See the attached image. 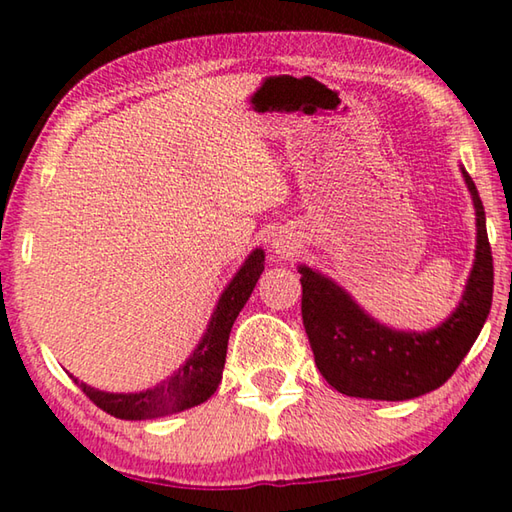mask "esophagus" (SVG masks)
<instances>
[{
  "mask_svg": "<svg viewBox=\"0 0 512 512\" xmlns=\"http://www.w3.org/2000/svg\"><path fill=\"white\" fill-rule=\"evenodd\" d=\"M296 241L287 235H275L273 239V253L280 255V257H291L293 250H296Z\"/></svg>",
  "mask_w": 512,
  "mask_h": 512,
  "instance_id": "esophagus-1",
  "label": "esophagus"
}]
</instances>
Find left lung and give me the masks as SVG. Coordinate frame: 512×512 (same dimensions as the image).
<instances>
[{
  "mask_svg": "<svg viewBox=\"0 0 512 512\" xmlns=\"http://www.w3.org/2000/svg\"><path fill=\"white\" fill-rule=\"evenodd\" d=\"M476 212V253L463 298L445 323L427 332H400L377 323L329 277L298 266L302 323L316 366L329 386L363 400L402 402L436 391L454 375L479 336L492 305V250L483 203L463 167Z\"/></svg>",
  "mask_w": 512,
  "mask_h": 512,
  "instance_id": "8db88e82",
  "label": "left lung"
}]
</instances>
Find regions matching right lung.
Masks as SVG:
<instances>
[{"instance_id": "right-lung-1", "label": "right lung", "mask_w": 512, "mask_h": 512, "mask_svg": "<svg viewBox=\"0 0 512 512\" xmlns=\"http://www.w3.org/2000/svg\"><path fill=\"white\" fill-rule=\"evenodd\" d=\"M264 271V250L255 248L223 289L201 343L183 366L158 386L140 393H106L72 377L90 400L119 420H153L210 400L221 384L230 329Z\"/></svg>"}]
</instances>
